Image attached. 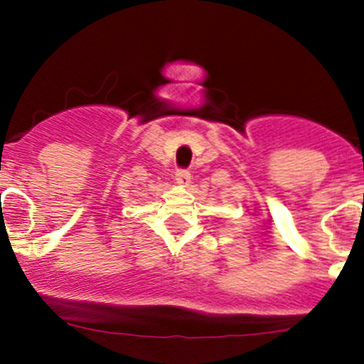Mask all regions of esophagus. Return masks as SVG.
<instances>
[{"label":"esophagus","instance_id":"obj_1","mask_svg":"<svg viewBox=\"0 0 364 364\" xmlns=\"http://www.w3.org/2000/svg\"><path fill=\"white\" fill-rule=\"evenodd\" d=\"M175 180H176V182H178V184L188 186L189 180H191V173H189L188 169H176V171H175Z\"/></svg>","mask_w":364,"mask_h":364}]
</instances>
